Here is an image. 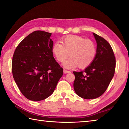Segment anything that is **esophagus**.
Instances as JSON below:
<instances>
[{
  "mask_svg": "<svg viewBox=\"0 0 129 129\" xmlns=\"http://www.w3.org/2000/svg\"><path fill=\"white\" fill-rule=\"evenodd\" d=\"M64 72L65 73H71V71H68V70H66V69H64Z\"/></svg>",
  "mask_w": 129,
  "mask_h": 129,
  "instance_id": "34e87169",
  "label": "esophagus"
}]
</instances>
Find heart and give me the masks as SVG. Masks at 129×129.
Segmentation results:
<instances>
[{
  "mask_svg": "<svg viewBox=\"0 0 129 129\" xmlns=\"http://www.w3.org/2000/svg\"><path fill=\"white\" fill-rule=\"evenodd\" d=\"M56 42L52 47V52L58 62H62L68 57H71L64 63L66 68L73 69L78 65L81 68L87 67L93 61L97 53L95 44L89 39L78 35H68Z\"/></svg>",
  "mask_w": 129,
  "mask_h": 129,
  "instance_id": "1",
  "label": "heart"
}]
</instances>
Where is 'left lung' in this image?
<instances>
[{"label":"left lung","instance_id":"left-lung-1","mask_svg":"<svg viewBox=\"0 0 129 129\" xmlns=\"http://www.w3.org/2000/svg\"><path fill=\"white\" fill-rule=\"evenodd\" d=\"M97 42V53L93 61L84 71L73 72L76 93L84 99H94L106 90L114 76L115 57L112 48L105 39L93 33Z\"/></svg>","mask_w":129,"mask_h":129}]
</instances>
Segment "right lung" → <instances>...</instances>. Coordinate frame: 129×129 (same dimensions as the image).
Listing matches in <instances>:
<instances>
[{
  "label": "right lung",
  "instance_id": "right-lung-1",
  "mask_svg": "<svg viewBox=\"0 0 129 129\" xmlns=\"http://www.w3.org/2000/svg\"><path fill=\"white\" fill-rule=\"evenodd\" d=\"M52 34L36 30L19 44L13 55V77L27 99L39 101L49 97L63 75L53 57Z\"/></svg>",
  "mask_w": 129,
  "mask_h": 129
}]
</instances>
